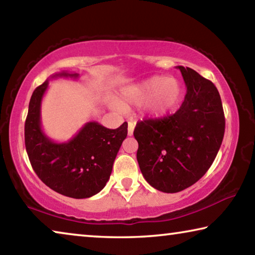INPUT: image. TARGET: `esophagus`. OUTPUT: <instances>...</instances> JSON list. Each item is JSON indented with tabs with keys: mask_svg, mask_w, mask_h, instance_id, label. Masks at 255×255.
Wrapping results in <instances>:
<instances>
[{
	"mask_svg": "<svg viewBox=\"0 0 255 255\" xmlns=\"http://www.w3.org/2000/svg\"><path fill=\"white\" fill-rule=\"evenodd\" d=\"M133 128H135V124L131 123V122H129L128 123V136H132Z\"/></svg>",
	"mask_w": 255,
	"mask_h": 255,
	"instance_id": "34e87169",
	"label": "esophagus"
}]
</instances>
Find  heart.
<instances>
[{"mask_svg": "<svg viewBox=\"0 0 255 255\" xmlns=\"http://www.w3.org/2000/svg\"><path fill=\"white\" fill-rule=\"evenodd\" d=\"M183 90L180 82L167 76L155 75L140 83L130 85L123 90L122 99L126 105H146V114L152 118H163L175 110L182 99ZM114 108L122 107L115 103Z\"/></svg>", "mask_w": 255, "mask_h": 255, "instance_id": "heart-1", "label": "heart"}]
</instances>
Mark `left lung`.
<instances>
[{"instance_id": "8db88e82", "label": "left lung", "mask_w": 255, "mask_h": 255, "mask_svg": "<svg viewBox=\"0 0 255 255\" xmlns=\"http://www.w3.org/2000/svg\"><path fill=\"white\" fill-rule=\"evenodd\" d=\"M187 94L174 115L137 123V161L145 180L162 192L191 187L213 164L221 148L225 117L213 82L190 67L178 66Z\"/></svg>"}]
</instances>
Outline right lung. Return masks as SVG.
<instances>
[{
  "label": "right lung",
  "instance_id": "obj_1",
  "mask_svg": "<svg viewBox=\"0 0 255 255\" xmlns=\"http://www.w3.org/2000/svg\"><path fill=\"white\" fill-rule=\"evenodd\" d=\"M56 77L77 79L79 74L60 72L50 79ZM50 79L38 86L30 99L24 125L25 149L33 171L47 187L75 199L90 198L109 180L128 125L109 129L90 122L70 140L57 143L50 139L41 128V101Z\"/></svg>",
  "mask_w": 255,
  "mask_h": 255
}]
</instances>
